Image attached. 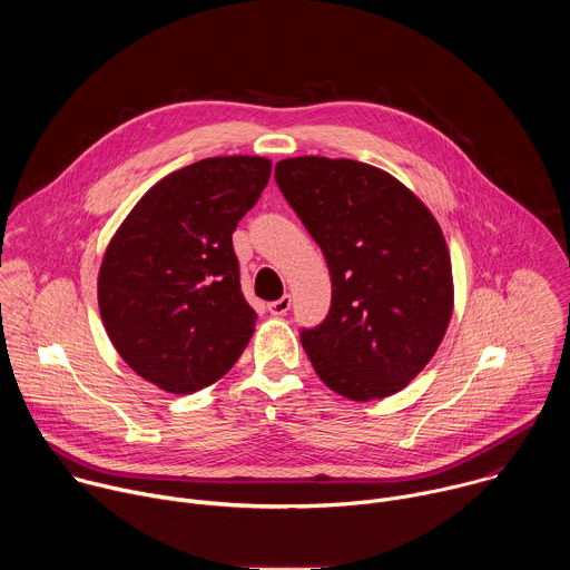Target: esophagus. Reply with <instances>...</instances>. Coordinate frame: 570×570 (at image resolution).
Segmentation results:
<instances>
[{
	"mask_svg": "<svg viewBox=\"0 0 570 570\" xmlns=\"http://www.w3.org/2000/svg\"><path fill=\"white\" fill-rule=\"evenodd\" d=\"M291 295H284V297H279V299H275V302H271L268 304V311L273 313V315H286L288 313V308H291Z\"/></svg>",
	"mask_w": 570,
	"mask_h": 570,
	"instance_id": "34e87169",
	"label": "esophagus"
}]
</instances>
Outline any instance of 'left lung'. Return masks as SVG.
<instances>
[{
	"label": "left lung",
	"mask_w": 570,
	"mask_h": 570,
	"mask_svg": "<svg viewBox=\"0 0 570 570\" xmlns=\"http://www.w3.org/2000/svg\"><path fill=\"white\" fill-rule=\"evenodd\" d=\"M277 185L327 259L332 308L299 341L334 392L390 396L435 356L453 313L451 255L431 209L383 169L302 155Z\"/></svg>",
	"instance_id": "obj_1"
}]
</instances>
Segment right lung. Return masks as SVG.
Segmentation results:
<instances>
[{"label":"right lung","mask_w":570,"mask_h":570,"mask_svg":"<svg viewBox=\"0 0 570 570\" xmlns=\"http://www.w3.org/2000/svg\"><path fill=\"white\" fill-rule=\"evenodd\" d=\"M271 169L259 155L194 161L153 185L108 243L97 282L104 327L126 365L165 392L216 383L255 334L232 234Z\"/></svg>","instance_id":"right-lung-1"}]
</instances>
